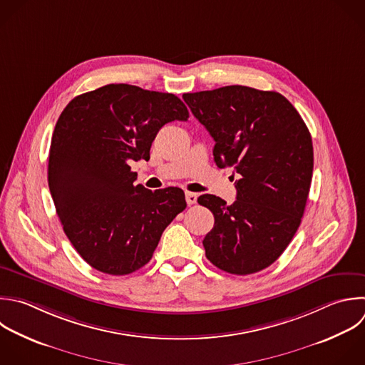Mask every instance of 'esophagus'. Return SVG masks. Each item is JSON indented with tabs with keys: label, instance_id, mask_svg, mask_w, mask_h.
<instances>
[{
	"label": "esophagus",
	"instance_id": "obj_1",
	"mask_svg": "<svg viewBox=\"0 0 365 365\" xmlns=\"http://www.w3.org/2000/svg\"><path fill=\"white\" fill-rule=\"evenodd\" d=\"M185 201H187V204H188V205L195 204V202H197V194H195V192H190V191H187V192H185Z\"/></svg>",
	"mask_w": 365,
	"mask_h": 365
}]
</instances>
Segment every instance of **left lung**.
Listing matches in <instances>:
<instances>
[{
  "mask_svg": "<svg viewBox=\"0 0 365 365\" xmlns=\"http://www.w3.org/2000/svg\"><path fill=\"white\" fill-rule=\"evenodd\" d=\"M182 98L214 138L215 164L240 174L231 205L211 194L198 198L215 220L202 241L205 255L230 274L261 271L301 224L314 167L309 131L275 91L227 86Z\"/></svg>",
  "mask_w": 365,
  "mask_h": 365,
  "instance_id": "obj_1",
  "label": "left lung"
}]
</instances>
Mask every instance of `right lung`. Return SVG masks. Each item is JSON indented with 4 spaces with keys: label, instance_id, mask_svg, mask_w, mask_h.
<instances>
[{
    "label": "right lung",
    "instance_id": "add662e5",
    "mask_svg": "<svg viewBox=\"0 0 365 365\" xmlns=\"http://www.w3.org/2000/svg\"><path fill=\"white\" fill-rule=\"evenodd\" d=\"M188 117L174 94L128 84L81 94L61 113L51 138L48 187L66 235L93 268L110 275L140 269L185 210L182 190L137 185L130 164L150 158L163 125Z\"/></svg>",
    "mask_w": 365,
    "mask_h": 365
}]
</instances>
